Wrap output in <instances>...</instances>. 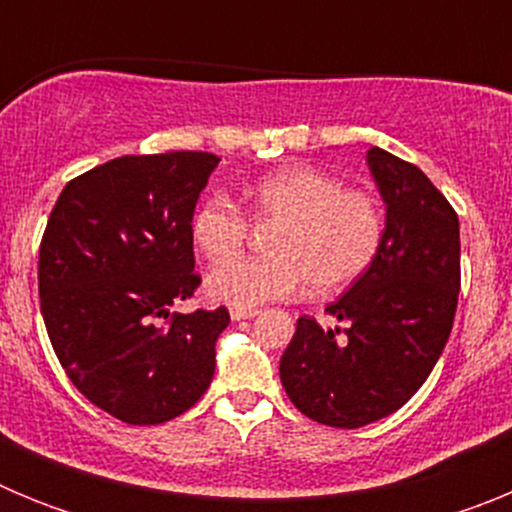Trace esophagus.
Returning <instances> with one entry per match:
<instances>
[{
  "label": "esophagus",
  "mask_w": 512,
  "mask_h": 512,
  "mask_svg": "<svg viewBox=\"0 0 512 512\" xmlns=\"http://www.w3.org/2000/svg\"><path fill=\"white\" fill-rule=\"evenodd\" d=\"M256 315H259L256 307H233V310H230V318L233 320H248V318H256Z\"/></svg>",
  "instance_id": "esophagus-1"
}]
</instances>
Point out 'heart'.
I'll list each match as a JSON object with an SVG mask.
<instances>
[{
  "label": "heart",
  "mask_w": 512,
  "mask_h": 512,
  "mask_svg": "<svg viewBox=\"0 0 512 512\" xmlns=\"http://www.w3.org/2000/svg\"><path fill=\"white\" fill-rule=\"evenodd\" d=\"M256 220L279 223L266 259H243L210 271L205 289L215 302L259 307L307 287L341 292L369 269L382 243V212L374 197L343 189L336 176L312 166H284L248 189ZM241 207L215 194L192 217V241L210 261H228L246 243Z\"/></svg>",
  "instance_id": "1"
}]
</instances>
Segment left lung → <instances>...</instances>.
<instances>
[{
    "mask_svg": "<svg viewBox=\"0 0 512 512\" xmlns=\"http://www.w3.org/2000/svg\"><path fill=\"white\" fill-rule=\"evenodd\" d=\"M384 202L382 243L369 269L328 307L343 330L312 318L279 361L282 387L307 418L361 428L400 410L433 372L459 297V217L418 166L369 148Z\"/></svg>",
    "mask_w": 512,
    "mask_h": 512,
    "instance_id": "left-lung-1",
    "label": "left lung"
}]
</instances>
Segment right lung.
<instances>
[{
    "mask_svg": "<svg viewBox=\"0 0 512 512\" xmlns=\"http://www.w3.org/2000/svg\"><path fill=\"white\" fill-rule=\"evenodd\" d=\"M220 158L205 151L120 156L63 187L40 243V312L76 390L122 423L187 413L215 374L230 323L176 312L200 284L192 215Z\"/></svg>",
    "mask_w": 512,
    "mask_h": 512,
    "instance_id": "obj_1",
    "label": "right lung"
}]
</instances>
